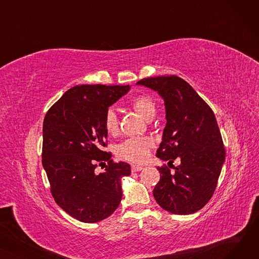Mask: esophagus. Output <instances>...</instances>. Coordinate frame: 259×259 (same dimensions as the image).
<instances>
[{
  "instance_id": "1",
  "label": "esophagus",
  "mask_w": 259,
  "mask_h": 259,
  "mask_svg": "<svg viewBox=\"0 0 259 259\" xmlns=\"http://www.w3.org/2000/svg\"><path fill=\"white\" fill-rule=\"evenodd\" d=\"M141 170H143V167H142V166H139V165H132V166H131V171H132V172H139V171H141Z\"/></svg>"
}]
</instances>
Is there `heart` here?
Wrapping results in <instances>:
<instances>
[{
	"label": "heart",
	"mask_w": 259,
	"mask_h": 259,
	"mask_svg": "<svg viewBox=\"0 0 259 259\" xmlns=\"http://www.w3.org/2000/svg\"><path fill=\"white\" fill-rule=\"evenodd\" d=\"M131 107L144 119H149L155 114V105L151 98L147 95H138L131 101ZM105 129L108 133L114 134L117 131V116L114 109H108L104 117ZM152 142L149 139H129L117 146V155L129 161L141 162L149 154L152 148Z\"/></svg>",
	"instance_id": "1"
}]
</instances>
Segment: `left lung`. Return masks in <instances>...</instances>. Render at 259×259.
Wrapping results in <instances>:
<instances>
[{"instance_id":"1","label":"left lung","mask_w":259,"mask_h":259,"mask_svg":"<svg viewBox=\"0 0 259 259\" xmlns=\"http://www.w3.org/2000/svg\"><path fill=\"white\" fill-rule=\"evenodd\" d=\"M138 85L156 91L164 100L166 126L156 156L173 162L174 172L158 167L160 180L153 190L158 205L173 214L200 210L212 197L226 159V151L212 109L183 78L156 76Z\"/></svg>"}]
</instances>
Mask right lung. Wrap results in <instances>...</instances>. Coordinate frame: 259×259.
Masks as SVG:
<instances>
[{
    "label": "right lung",
    "instance_id": "obj_1",
    "mask_svg": "<svg viewBox=\"0 0 259 259\" xmlns=\"http://www.w3.org/2000/svg\"><path fill=\"white\" fill-rule=\"evenodd\" d=\"M130 86L79 85L67 90L45 115L42 164L58 205L73 219L98 223L110 216L122 196L121 179L131 173L127 162H112L103 150L108 108ZM108 161L102 174L99 162Z\"/></svg>",
    "mask_w": 259,
    "mask_h": 259
}]
</instances>
